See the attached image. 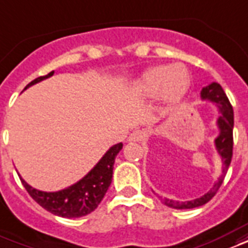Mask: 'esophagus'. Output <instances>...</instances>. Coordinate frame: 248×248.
<instances>
[{"instance_id": "esophagus-1", "label": "esophagus", "mask_w": 248, "mask_h": 248, "mask_svg": "<svg viewBox=\"0 0 248 248\" xmlns=\"http://www.w3.org/2000/svg\"><path fill=\"white\" fill-rule=\"evenodd\" d=\"M146 137H147V131L146 130H135V131L130 134L129 142H140Z\"/></svg>"}]
</instances>
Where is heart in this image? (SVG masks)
<instances>
[{
	"label": "heart",
	"instance_id": "b5f03b06",
	"mask_svg": "<svg viewBox=\"0 0 248 248\" xmlns=\"http://www.w3.org/2000/svg\"><path fill=\"white\" fill-rule=\"evenodd\" d=\"M137 91L147 97L160 96L167 106H175L188 93L190 78L181 64H159L148 68L137 80Z\"/></svg>",
	"mask_w": 248,
	"mask_h": 248
}]
</instances>
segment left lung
<instances>
[{"label": "left lung", "mask_w": 248, "mask_h": 248, "mask_svg": "<svg viewBox=\"0 0 248 248\" xmlns=\"http://www.w3.org/2000/svg\"><path fill=\"white\" fill-rule=\"evenodd\" d=\"M201 100L202 101H210L213 102L216 108L218 109L219 117L217 118V127H218V135L217 138L214 139V146L216 150L219 154L222 159V175L218 177V180L214 183L210 190L208 193L199 197V199L190 200V201H175V200L163 199L161 202L173 209H193L202 206L205 203L212 200L214 194L217 193L219 189L222 181L225 179L229 166L232 163V127H234V111H232V106L230 101L225 94V92L218 82H212L206 87L202 88L201 91Z\"/></svg>", "instance_id": "8db88e82"}]
</instances>
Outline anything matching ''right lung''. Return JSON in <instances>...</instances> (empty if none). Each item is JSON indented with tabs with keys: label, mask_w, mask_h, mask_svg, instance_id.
<instances>
[{
	"label": "right lung",
	"mask_w": 248,
	"mask_h": 248,
	"mask_svg": "<svg viewBox=\"0 0 248 248\" xmlns=\"http://www.w3.org/2000/svg\"><path fill=\"white\" fill-rule=\"evenodd\" d=\"M54 71L46 76L38 78L27 85V89L36 82H40L46 78H51ZM124 144L117 143L105 152L96 166L93 167L81 180L75 183L65 189L58 192H43V190L32 188L21 177L23 186L26 188L32 199L39 203L42 208L55 216L64 218L84 217L100 205L104 196L109 189L113 179V167H114L115 156L122 150Z\"/></svg>",
	"instance_id": "right-lung-1"
}]
</instances>
